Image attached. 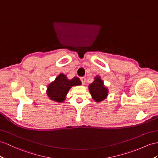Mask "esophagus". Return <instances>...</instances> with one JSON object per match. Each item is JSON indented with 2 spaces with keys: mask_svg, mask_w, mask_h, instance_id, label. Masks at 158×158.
Listing matches in <instances>:
<instances>
[{
  "mask_svg": "<svg viewBox=\"0 0 158 158\" xmlns=\"http://www.w3.org/2000/svg\"><path fill=\"white\" fill-rule=\"evenodd\" d=\"M80 80H81L82 84H85V82H86V78H85V77H81V78H80Z\"/></svg>",
  "mask_w": 158,
  "mask_h": 158,
  "instance_id": "obj_1",
  "label": "esophagus"
}]
</instances>
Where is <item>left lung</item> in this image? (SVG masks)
Instances as JSON below:
<instances>
[{
  "mask_svg": "<svg viewBox=\"0 0 158 158\" xmlns=\"http://www.w3.org/2000/svg\"><path fill=\"white\" fill-rule=\"evenodd\" d=\"M89 90L92 98L95 100L96 102L103 101L108 94V90L104 86L102 80L99 77H96L94 81L89 85Z\"/></svg>",
  "mask_w": 158,
  "mask_h": 158,
  "instance_id": "1",
  "label": "left lung"
}]
</instances>
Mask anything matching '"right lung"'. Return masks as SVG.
<instances>
[{"label":"right lung","instance_id":"right-lung-1","mask_svg":"<svg viewBox=\"0 0 158 158\" xmlns=\"http://www.w3.org/2000/svg\"><path fill=\"white\" fill-rule=\"evenodd\" d=\"M80 84L81 82L78 77H74L72 80H68L66 75L60 74L56 78L55 81L48 86L47 94L52 101L62 102L66 98V95L71 87Z\"/></svg>","mask_w":158,"mask_h":158}]
</instances>
